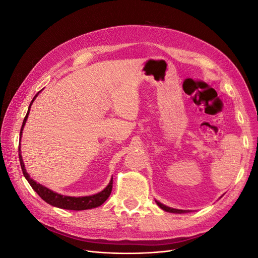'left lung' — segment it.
Segmentation results:
<instances>
[{
    "label": "left lung",
    "mask_w": 258,
    "mask_h": 258,
    "mask_svg": "<svg viewBox=\"0 0 258 258\" xmlns=\"http://www.w3.org/2000/svg\"><path fill=\"white\" fill-rule=\"evenodd\" d=\"M156 204H157V206L162 209L163 211H166V212H169V213H175V214H182V213H188L190 212L189 210H179V209H173V208H170L168 206H165L163 204H161V202L155 200Z\"/></svg>",
    "instance_id": "obj_1"
}]
</instances>
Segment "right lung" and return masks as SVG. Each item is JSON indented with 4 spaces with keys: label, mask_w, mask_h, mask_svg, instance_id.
I'll return each instance as SVG.
<instances>
[{
    "label": "right lung",
    "mask_w": 258,
    "mask_h": 258,
    "mask_svg": "<svg viewBox=\"0 0 258 258\" xmlns=\"http://www.w3.org/2000/svg\"><path fill=\"white\" fill-rule=\"evenodd\" d=\"M42 91V90H41ZM40 91V92H41ZM37 92L35 97L33 98V100L31 101L30 106L28 108V112L27 115L25 117V119H23L22 122V126L20 129V135H19V140L21 141V137H22V131L23 128H25V124L27 122L28 119V116L30 113V108L32 106V103L34 102L35 98L38 96ZM19 161H20V166L22 169V173L25 175V177L27 178V181L29 182V184L32 187L33 190L40 196L45 202H47L48 205L52 206V207H56V208H60V209H64V210H73V211H82V210H89V209H93V208H97L100 207L101 205H103V202L110 197L111 191H112V187H113V177L111 178L110 183L107 184V186L103 190H101L98 194L95 195H90V196H82V197H72V196H64V195H61L58 194L56 191H52L51 189L47 188V187L35 182L33 178H31L30 174L27 172L26 170V166L25 163H23V159H22V156H21V148L19 146Z\"/></svg>",
    "instance_id": "right-lung-1"
}]
</instances>
